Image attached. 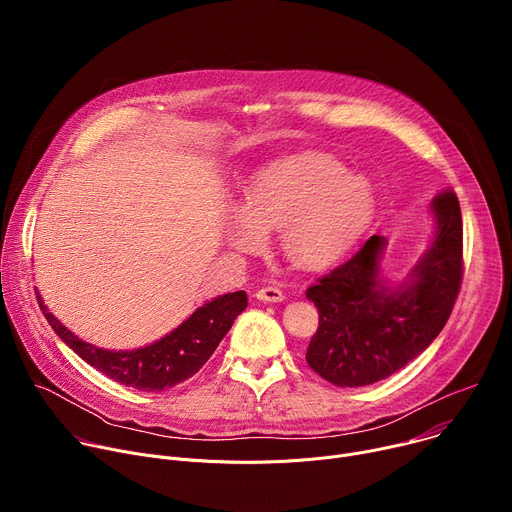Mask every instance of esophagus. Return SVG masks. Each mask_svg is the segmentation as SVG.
Wrapping results in <instances>:
<instances>
[{"instance_id":"obj_1","label":"esophagus","mask_w":512,"mask_h":512,"mask_svg":"<svg viewBox=\"0 0 512 512\" xmlns=\"http://www.w3.org/2000/svg\"><path fill=\"white\" fill-rule=\"evenodd\" d=\"M255 298H257L259 302H267V304H279V302L285 300L283 291L277 289V287H261V289H257Z\"/></svg>"}]
</instances>
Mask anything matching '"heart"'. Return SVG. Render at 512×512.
I'll return each mask as SVG.
<instances>
[{
	"label": "heart",
	"mask_w": 512,
	"mask_h": 512,
	"mask_svg": "<svg viewBox=\"0 0 512 512\" xmlns=\"http://www.w3.org/2000/svg\"><path fill=\"white\" fill-rule=\"evenodd\" d=\"M377 196L371 182L326 156L287 158L257 170L241 190L227 245L237 255L259 253L279 231L283 257L306 271L340 261L371 227Z\"/></svg>",
	"instance_id": "obj_1"
}]
</instances>
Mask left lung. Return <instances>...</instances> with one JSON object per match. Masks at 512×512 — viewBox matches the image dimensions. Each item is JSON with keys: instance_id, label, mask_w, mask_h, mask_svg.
<instances>
[{"instance_id": "left-lung-1", "label": "left lung", "mask_w": 512, "mask_h": 512, "mask_svg": "<svg viewBox=\"0 0 512 512\" xmlns=\"http://www.w3.org/2000/svg\"><path fill=\"white\" fill-rule=\"evenodd\" d=\"M433 237L409 273L381 275L387 239L364 247L308 287L320 324L306 352L310 369L336 387L373 385L401 371L446 326L462 283V212L452 190L435 196Z\"/></svg>"}]
</instances>
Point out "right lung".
<instances>
[{"instance_id":"1","label":"right lung","mask_w":512,"mask_h":512,"mask_svg":"<svg viewBox=\"0 0 512 512\" xmlns=\"http://www.w3.org/2000/svg\"><path fill=\"white\" fill-rule=\"evenodd\" d=\"M38 304L60 340L105 377L139 391H164L194 377L212 356L235 318L247 308L245 291L218 296L164 338L135 350H105L72 334L38 296Z\"/></svg>"}]
</instances>
